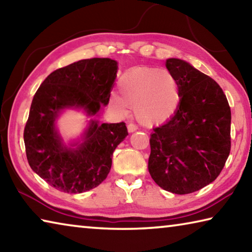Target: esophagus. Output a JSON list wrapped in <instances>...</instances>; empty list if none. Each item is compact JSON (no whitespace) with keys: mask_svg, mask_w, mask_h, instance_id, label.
I'll use <instances>...</instances> for the list:
<instances>
[{"mask_svg":"<svg viewBox=\"0 0 252 252\" xmlns=\"http://www.w3.org/2000/svg\"><path fill=\"white\" fill-rule=\"evenodd\" d=\"M136 130H138V126L134 125V123H129V125H127V131H129L130 133H132V132H134Z\"/></svg>","mask_w":252,"mask_h":252,"instance_id":"obj_1","label":"esophagus"}]
</instances>
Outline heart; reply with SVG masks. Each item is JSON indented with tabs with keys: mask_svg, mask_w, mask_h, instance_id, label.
I'll return each instance as SVG.
<instances>
[{
	"mask_svg": "<svg viewBox=\"0 0 252 252\" xmlns=\"http://www.w3.org/2000/svg\"><path fill=\"white\" fill-rule=\"evenodd\" d=\"M119 94H112L110 104L122 114L133 108L141 125L152 126L164 122L176 112L180 103L179 84L171 72L155 67H134L125 72L118 81Z\"/></svg>",
	"mask_w": 252,
	"mask_h": 252,
	"instance_id": "obj_1",
	"label": "heart"
}]
</instances>
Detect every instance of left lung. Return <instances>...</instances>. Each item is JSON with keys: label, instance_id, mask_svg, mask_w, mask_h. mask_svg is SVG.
I'll use <instances>...</instances> for the list:
<instances>
[{"label": "left lung", "instance_id": "obj_1", "mask_svg": "<svg viewBox=\"0 0 252 252\" xmlns=\"http://www.w3.org/2000/svg\"><path fill=\"white\" fill-rule=\"evenodd\" d=\"M180 103L164 125L153 129L149 172L158 186L176 194L192 193L215 181L227 161L231 111L220 85L180 59H168Z\"/></svg>", "mask_w": 252, "mask_h": 252}]
</instances>
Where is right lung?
Masks as SVG:
<instances>
[{
  "mask_svg": "<svg viewBox=\"0 0 252 252\" xmlns=\"http://www.w3.org/2000/svg\"><path fill=\"white\" fill-rule=\"evenodd\" d=\"M117 71L114 60H81L53 71L37 89L24 127L25 152L33 171L55 189L85 192L108 177L113 151L127 135L126 123L91 120L82 140L66 146L55 121L65 109L96 116L109 103Z\"/></svg>",
  "mask_w": 252,
  "mask_h": 252,
  "instance_id": "right-lung-1",
  "label": "right lung"
}]
</instances>
